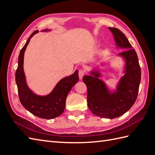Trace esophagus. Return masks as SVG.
I'll return each instance as SVG.
<instances>
[{
  "mask_svg": "<svg viewBox=\"0 0 155 155\" xmlns=\"http://www.w3.org/2000/svg\"><path fill=\"white\" fill-rule=\"evenodd\" d=\"M85 74V71L83 69H80L79 70V78L80 79H81L83 77L84 75Z\"/></svg>",
  "mask_w": 155,
  "mask_h": 155,
  "instance_id": "34e87169",
  "label": "esophagus"
}]
</instances>
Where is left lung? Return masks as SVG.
<instances>
[{
	"label": "left lung",
	"instance_id": "1",
	"mask_svg": "<svg viewBox=\"0 0 155 155\" xmlns=\"http://www.w3.org/2000/svg\"><path fill=\"white\" fill-rule=\"evenodd\" d=\"M117 47L125 50L118 55L125 61L124 75L120 78L115 91L111 92L99 78L101 74L93 70L90 76H84L87 87V104L94 114L112 119L127 112L137 100L141 81V70L137 52L125 35L116 28L109 27Z\"/></svg>",
	"mask_w": 155,
	"mask_h": 155
}]
</instances>
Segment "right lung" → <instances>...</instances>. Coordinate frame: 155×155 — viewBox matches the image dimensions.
I'll return each mask as SVG.
<instances>
[{
	"mask_svg": "<svg viewBox=\"0 0 155 155\" xmlns=\"http://www.w3.org/2000/svg\"><path fill=\"white\" fill-rule=\"evenodd\" d=\"M49 31L50 30L48 29L42 30ZM38 32V30H35L32 33L20 51L15 72V81L18 97L22 106L34 115L41 118L50 120L56 118L63 112L68 94L79 80L78 70H76L73 74L61 79L48 95L39 96L32 92L26 83L23 63L25 51L30 39Z\"/></svg>",
	"mask_w": 155,
	"mask_h": 155,
	"instance_id": "add662e5",
	"label": "right lung"
}]
</instances>
